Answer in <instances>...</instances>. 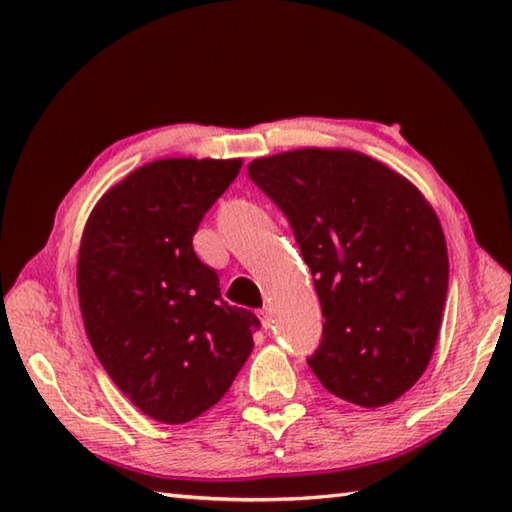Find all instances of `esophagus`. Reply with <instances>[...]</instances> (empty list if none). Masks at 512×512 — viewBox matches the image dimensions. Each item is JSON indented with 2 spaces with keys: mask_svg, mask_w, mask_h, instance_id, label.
Listing matches in <instances>:
<instances>
[{
  "mask_svg": "<svg viewBox=\"0 0 512 512\" xmlns=\"http://www.w3.org/2000/svg\"><path fill=\"white\" fill-rule=\"evenodd\" d=\"M257 317H259V321H262V328L264 330H270L273 328V323H275V319H273V310L270 308H262L257 312Z\"/></svg>",
  "mask_w": 512,
  "mask_h": 512,
  "instance_id": "obj_1",
  "label": "esophagus"
}]
</instances>
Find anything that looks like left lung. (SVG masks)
<instances>
[{"instance_id": "1", "label": "left lung", "mask_w": 512, "mask_h": 512, "mask_svg": "<svg viewBox=\"0 0 512 512\" xmlns=\"http://www.w3.org/2000/svg\"><path fill=\"white\" fill-rule=\"evenodd\" d=\"M248 176L286 213L325 317L308 365L361 407L400 398L427 369L449 288L447 242L413 184L352 149L257 158Z\"/></svg>"}]
</instances>
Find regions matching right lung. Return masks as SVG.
Listing matches in <instances>:
<instances>
[{"label":"right lung","instance_id":"add662e5","mask_svg":"<svg viewBox=\"0 0 512 512\" xmlns=\"http://www.w3.org/2000/svg\"><path fill=\"white\" fill-rule=\"evenodd\" d=\"M239 169V158L154 160L114 184L83 228L85 332L116 387L158 422L202 416L253 352L259 319L228 306L193 250L204 213Z\"/></svg>","mask_w":512,"mask_h":512}]
</instances>
